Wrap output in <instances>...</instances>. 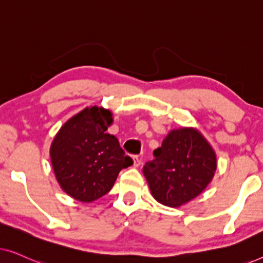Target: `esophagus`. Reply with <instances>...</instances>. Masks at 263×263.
Listing matches in <instances>:
<instances>
[{
  "instance_id": "1",
  "label": "esophagus",
  "mask_w": 263,
  "mask_h": 263,
  "mask_svg": "<svg viewBox=\"0 0 263 263\" xmlns=\"http://www.w3.org/2000/svg\"><path fill=\"white\" fill-rule=\"evenodd\" d=\"M140 164H141V159L138 156H133V166L138 167L140 166Z\"/></svg>"
}]
</instances>
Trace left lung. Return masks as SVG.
I'll return each instance as SVG.
<instances>
[{"instance_id":"8db88e82","label":"left lung","mask_w":263,"mask_h":263,"mask_svg":"<svg viewBox=\"0 0 263 263\" xmlns=\"http://www.w3.org/2000/svg\"><path fill=\"white\" fill-rule=\"evenodd\" d=\"M143 166L154 199L177 208L206 189L217 170V156L194 128L174 129Z\"/></svg>"}]
</instances>
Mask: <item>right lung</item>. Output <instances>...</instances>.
I'll return each instance as SVG.
<instances>
[{
    "mask_svg": "<svg viewBox=\"0 0 263 263\" xmlns=\"http://www.w3.org/2000/svg\"><path fill=\"white\" fill-rule=\"evenodd\" d=\"M111 122L109 110L86 107L61 127L50 147L57 182L81 202H92L109 193L122 168L133 164L118 140L106 133Z\"/></svg>",
    "mask_w": 263,
    "mask_h": 263,
    "instance_id": "right-lung-1",
    "label": "right lung"
}]
</instances>
